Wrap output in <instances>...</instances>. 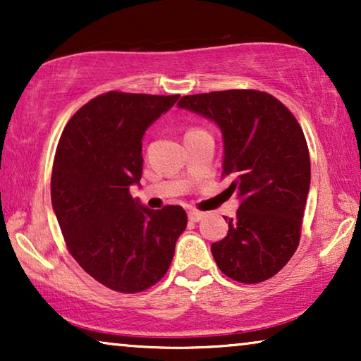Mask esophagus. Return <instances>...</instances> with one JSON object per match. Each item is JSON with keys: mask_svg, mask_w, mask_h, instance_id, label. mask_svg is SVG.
Listing matches in <instances>:
<instances>
[{"mask_svg": "<svg viewBox=\"0 0 361 361\" xmlns=\"http://www.w3.org/2000/svg\"><path fill=\"white\" fill-rule=\"evenodd\" d=\"M189 220L190 221H194V224H197V221H200L202 219H204V212H199V210H195V209H192V210H189Z\"/></svg>", "mask_w": 361, "mask_h": 361, "instance_id": "1", "label": "esophagus"}]
</instances>
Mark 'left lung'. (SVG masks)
I'll return each mask as SVG.
<instances>
[{
	"mask_svg": "<svg viewBox=\"0 0 361 361\" xmlns=\"http://www.w3.org/2000/svg\"><path fill=\"white\" fill-rule=\"evenodd\" d=\"M177 106L220 128L221 176L240 200L228 233L212 245L216 266L246 284L283 269L298 250L310 187V157L302 128L273 95L225 90L182 97Z\"/></svg>",
	"mask_w": 361,
	"mask_h": 361,
	"instance_id": "1",
	"label": "left lung"
}]
</instances>
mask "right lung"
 <instances>
[{
  "label": "right lung",
  "mask_w": 361,
  "mask_h": 361,
  "mask_svg": "<svg viewBox=\"0 0 361 361\" xmlns=\"http://www.w3.org/2000/svg\"><path fill=\"white\" fill-rule=\"evenodd\" d=\"M177 100L179 95L108 92L83 105L59 140L54 214L77 263L118 293L156 284L187 226L182 207L151 210L130 195L142 174V136Z\"/></svg>",
  "instance_id": "obj_1"
}]
</instances>
